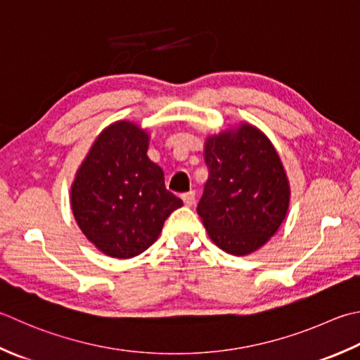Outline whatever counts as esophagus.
<instances>
[{
  "label": "esophagus",
  "mask_w": 360,
  "mask_h": 360,
  "mask_svg": "<svg viewBox=\"0 0 360 360\" xmlns=\"http://www.w3.org/2000/svg\"><path fill=\"white\" fill-rule=\"evenodd\" d=\"M181 198H182V201H184L186 206H192V204L195 202V192L193 190H190V192L182 193Z\"/></svg>",
  "instance_id": "esophagus-1"
}]
</instances>
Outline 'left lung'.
<instances>
[{
	"label": "left lung",
	"mask_w": 360,
	"mask_h": 360,
	"mask_svg": "<svg viewBox=\"0 0 360 360\" xmlns=\"http://www.w3.org/2000/svg\"><path fill=\"white\" fill-rule=\"evenodd\" d=\"M209 178L198 215L209 237L234 256L250 255L278 231L290 200L288 181L278 153L259 129L210 137L204 148Z\"/></svg>",
	"instance_id": "8db88e82"
}]
</instances>
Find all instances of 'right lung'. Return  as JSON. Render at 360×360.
<instances>
[{"mask_svg": "<svg viewBox=\"0 0 360 360\" xmlns=\"http://www.w3.org/2000/svg\"><path fill=\"white\" fill-rule=\"evenodd\" d=\"M148 134L129 122L105 128L72 186V209L104 255L129 259L156 242L182 201L165 188L164 172L146 156Z\"/></svg>", "mask_w": 360, "mask_h": 360, "instance_id": "right-lung-1", "label": "right lung"}]
</instances>
